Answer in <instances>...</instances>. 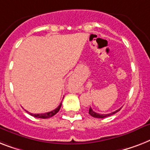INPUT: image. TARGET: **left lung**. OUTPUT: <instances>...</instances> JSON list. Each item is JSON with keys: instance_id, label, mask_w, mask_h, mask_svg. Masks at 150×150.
I'll return each mask as SVG.
<instances>
[{"instance_id": "left-lung-1", "label": "left lung", "mask_w": 150, "mask_h": 150, "mask_svg": "<svg viewBox=\"0 0 150 150\" xmlns=\"http://www.w3.org/2000/svg\"><path fill=\"white\" fill-rule=\"evenodd\" d=\"M121 108H120L118 109V110H116V111H114V112H111V113L106 114V115H105V114H98V113H97V112H95V111H93V110H92L91 108L90 107V109H89V114H90V115H91L92 116V117H94V118H106V117H108V116L112 115H114V114H115L116 112H118V111H120Z\"/></svg>"}]
</instances>
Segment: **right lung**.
<instances>
[{
    "instance_id": "right-lung-1",
    "label": "right lung",
    "mask_w": 150,
    "mask_h": 150,
    "mask_svg": "<svg viewBox=\"0 0 150 150\" xmlns=\"http://www.w3.org/2000/svg\"><path fill=\"white\" fill-rule=\"evenodd\" d=\"M61 105H62V102L60 103V105H59L58 107L56 108L55 110H53V111H50V112H46V113H42V114H32V113H29L28 111H27V112H28V113L31 115L32 116H33V117H35V118H51V117H52L53 115H55L57 112H58L59 111V109H60L61 108Z\"/></svg>"
}]
</instances>
